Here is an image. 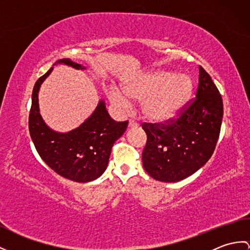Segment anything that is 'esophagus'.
Returning <instances> with one entry per match:
<instances>
[{"instance_id": "1", "label": "esophagus", "mask_w": 250, "mask_h": 250, "mask_svg": "<svg viewBox=\"0 0 250 250\" xmlns=\"http://www.w3.org/2000/svg\"><path fill=\"white\" fill-rule=\"evenodd\" d=\"M137 126H138L137 122L132 121V120H129V122H128V127H129V128H132V127H137Z\"/></svg>"}]
</instances>
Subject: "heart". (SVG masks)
<instances>
[{
    "label": "heart",
    "mask_w": 250,
    "mask_h": 250,
    "mask_svg": "<svg viewBox=\"0 0 250 250\" xmlns=\"http://www.w3.org/2000/svg\"><path fill=\"white\" fill-rule=\"evenodd\" d=\"M192 90L193 81L190 75L184 73L174 74L163 70L133 77L123 86L126 96L141 101L142 113L155 122L174 118L190 99ZM125 96L117 88L108 91V97L112 104L126 109L130 103Z\"/></svg>",
    "instance_id": "heart-1"
}]
</instances>
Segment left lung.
Wrapping results in <instances>:
<instances>
[{
  "mask_svg": "<svg viewBox=\"0 0 250 250\" xmlns=\"http://www.w3.org/2000/svg\"><path fill=\"white\" fill-rule=\"evenodd\" d=\"M196 97L166 123H143L147 141L143 167L162 182L185 179L204 167L215 149L223 119V100L212 78L199 65Z\"/></svg>",
  "mask_w": 250,
  "mask_h": 250,
  "instance_id": "left-lung-1",
  "label": "left lung"
}]
</instances>
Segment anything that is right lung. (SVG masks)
<instances>
[{
	"mask_svg": "<svg viewBox=\"0 0 250 250\" xmlns=\"http://www.w3.org/2000/svg\"><path fill=\"white\" fill-rule=\"evenodd\" d=\"M57 62L76 70L86 69L66 58ZM52 71L53 66L35 83L28 118L30 138L41 159L58 175L76 182L95 180L105 172L112 146L125 132L128 121L112 120L105 103L100 101L93 113L77 128L65 133L54 131L44 123L38 104L41 83Z\"/></svg>",
	"mask_w": 250,
	"mask_h": 250,
	"instance_id": "obj_1",
	"label": "right lung"
}]
</instances>
